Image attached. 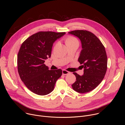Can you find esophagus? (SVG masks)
I'll return each instance as SVG.
<instances>
[{
    "instance_id": "34e87169",
    "label": "esophagus",
    "mask_w": 125,
    "mask_h": 125,
    "mask_svg": "<svg viewBox=\"0 0 125 125\" xmlns=\"http://www.w3.org/2000/svg\"><path fill=\"white\" fill-rule=\"evenodd\" d=\"M62 74L63 75H67L70 74V72L65 70H62Z\"/></svg>"
}]
</instances>
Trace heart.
Listing matches in <instances>:
<instances>
[{
    "label": "heart",
    "mask_w": 125,
    "mask_h": 125,
    "mask_svg": "<svg viewBox=\"0 0 125 125\" xmlns=\"http://www.w3.org/2000/svg\"><path fill=\"white\" fill-rule=\"evenodd\" d=\"M65 44L67 46L68 45L74 44H79L78 40L72 36H69L65 39Z\"/></svg>",
    "instance_id": "b5f03b06"
}]
</instances>
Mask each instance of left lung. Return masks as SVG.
Instances as JSON below:
<instances>
[{
	"label": "left lung",
	"instance_id": "1",
	"mask_svg": "<svg viewBox=\"0 0 125 125\" xmlns=\"http://www.w3.org/2000/svg\"><path fill=\"white\" fill-rule=\"evenodd\" d=\"M68 33L81 42L82 49L78 61L84 69L82 76L73 73L76 81L72 85V88L81 94L90 92L100 84L105 75L107 57L105 47L96 35L89 31L75 30Z\"/></svg>",
	"mask_w": 125,
	"mask_h": 125
}]
</instances>
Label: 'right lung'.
<instances>
[{
    "mask_svg": "<svg viewBox=\"0 0 125 125\" xmlns=\"http://www.w3.org/2000/svg\"><path fill=\"white\" fill-rule=\"evenodd\" d=\"M65 33L40 31L22 44L17 57L18 71L22 82L32 93L40 95L50 94L61 76V69L49 70L44 63L51 57L53 43Z\"/></svg>",
    "mask_w": 125,
    "mask_h": 125,
    "instance_id": "obj_1",
    "label": "right lung"
}]
</instances>
